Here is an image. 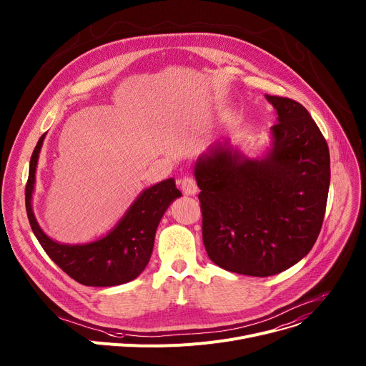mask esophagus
<instances>
[{"instance_id":"1","label":"esophagus","mask_w":366,"mask_h":366,"mask_svg":"<svg viewBox=\"0 0 366 366\" xmlns=\"http://www.w3.org/2000/svg\"><path fill=\"white\" fill-rule=\"evenodd\" d=\"M181 189L182 192L185 194V196H196V194L199 192V187H197V182L194 178L191 177H185L181 179Z\"/></svg>"}]
</instances>
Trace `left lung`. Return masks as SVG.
Instances as JSON below:
<instances>
[{"label": "left lung", "mask_w": 366, "mask_h": 366, "mask_svg": "<svg viewBox=\"0 0 366 366\" xmlns=\"http://www.w3.org/2000/svg\"><path fill=\"white\" fill-rule=\"evenodd\" d=\"M264 99L278 117L262 157L225 139L194 164L210 260L250 277L277 275L312 250L330 188V150L309 112L285 97Z\"/></svg>", "instance_id": "8db88e82"}]
</instances>
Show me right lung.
Listing matches in <instances>:
<instances>
[{"instance_id": "obj_1", "label": "right lung", "mask_w": 366, "mask_h": 366, "mask_svg": "<svg viewBox=\"0 0 366 366\" xmlns=\"http://www.w3.org/2000/svg\"><path fill=\"white\" fill-rule=\"evenodd\" d=\"M45 134L39 138L29 163L24 191L31 228L51 260L70 278L88 287H113L135 280L147 266L159 222L167 207L182 194L174 178L145 188L116 227L104 237L85 244H64L48 237L39 227L34 209L35 172Z\"/></svg>"}]
</instances>
